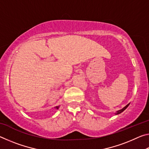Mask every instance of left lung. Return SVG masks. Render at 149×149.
<instances>
[{
  "mask_svg": "<svg viewBox=\"0 0 149 149\" xmlns=\"http://www.w3.org/2000/svg\"><path fill=\"white\" fill-rule=\"evenodd\" d=\"M129 105H130V104H127V105H126V106H125V107H123V108H122V109H121V110H118V111H117V112L115 113V114H120V113H121V112H123V111H124V110H125L126 109V108H127L128 107V106H129Z\"/></svg>",
  "mask_w": 149,
  "mask_h": 149,
  "instance_id": "left-lung-1",
  "label": "left lung"
}]
</instances>
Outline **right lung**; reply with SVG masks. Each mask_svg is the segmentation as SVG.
<instances>
[{
  "mask_svg": "<svg viewBox=\"0 0 149 149\" xmlns=\"http://www.w3.org/2000/svg\"><path fill=\"white\" fill-rule=\"evenodd\" d=\"M58 108H59V107H55V108H56V109H58Z\"/></svg>",
  "mask_w": 149,
  "mask_h": 149,
  "instance_id": "right-lung-1",
  "label": "right lung"
}]
</instances>
